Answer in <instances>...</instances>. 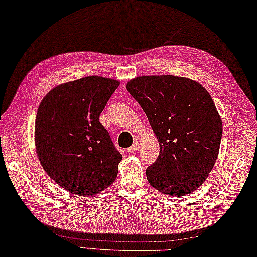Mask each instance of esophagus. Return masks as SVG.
<instances>
[{"instance_id":"34e87169","label":"esophagus","mask_w":257,"mask_h":257,"mask_svg":"<svg viewBox=\"0 0 257 257\" xmlns=\"http://www.w3.org/2000/svg\"><path fill=\"white\" fill-rule=\"evenodd\" d=\"M139 148H140V144L136 142L130 148H127V153H135L136 150H139Z\"/></svg>"}]
</instances>
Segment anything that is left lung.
Masks as SVG:
<instances>
[{
  "instance_id": "1",
  "label": "left lung",
  "mask_w": 257,
  "mask_h": 257,
  "mask_svg": "<svg viewBox=\"0 0 257 257\" xmlns=\"http://www.w3.org/2000/svg\"><path fill=\"white\" fill-rule=\"evenodd\" d=\"M126 89L145 112L159 142V156L146 170L154 189L184 196L201 186L215 166L222 122L204 87L173 75L131 79Z\"/></svg>"
}]
</instances>
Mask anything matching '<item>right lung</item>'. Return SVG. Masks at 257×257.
I'll return each mask as SVG.
<instances>
[{
    "label": "right lung",
    "instance_id": "obj_1",
    "mask_svg": "<svg viewBox=\"0 0 257 257\" xmlns=\"http://www.w3.org/2000/svg\"><path fill=\"white\" fill-rule=\"evenodd\" d=\"M120 81L87 76L54 87L38 108L35 123L37 156L61 187L92 196L114 182L122 155L99 122Z\"/></svg>",
    "mask_w": 257,
    "mask_h": 257
}]
</instances>
